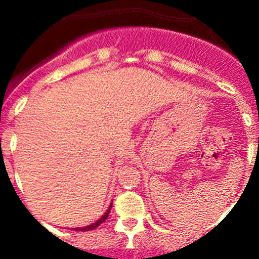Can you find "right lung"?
I'll list each match as a JSON object with an SVG mask.
<instances>
[{
  "mask_svg": "<svg viewBox=\"0 0 259 259\" xmlns=\"http://www.w3.org/2000/svg\"><path fill=\"white\" fill-rule=\"evenodd\" d=\"M110 209H111V206H110L109 209H107V211L105 212V215H102V218H101V219H98V221L96 222V223L91 224V226H88V227H84V228H76V230H80V231H92V230H95V228H97L98 226H100V224H102V223H104V222L106 221V219H107V217H109Z\"/></svg>",
  "mask_w": 259,
  "mask_h": 259,
  "instance_id": "right-lung-1",
  "label": "right lung"
}]
</instances>
